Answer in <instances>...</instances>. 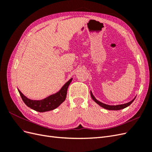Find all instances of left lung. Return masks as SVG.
Instances as JSON below:
<instances>
[{"mask_svg":"<svg viewBox=\"0 0 152 152\" xmlns=\"http://www.w3.org/2000/svg\"><path fill=\"white\" fill-rule=\"evenodd\" d=\"M91 98H93V99L94 101V102L97 104H98L100 106V107H102L103 108H105L107 110H122V109L125 108L129 107V106L133 102H134V100L135 99V98L136 97H136L134 99H133L132 101H131V102H128L127 103H124V104H118V105H108V104H104V103L100 102L99 101L96 99L94 96V95L93 94V93H92L91 91Z\"/></svg>","mask_w":152,"mask_h":152,"instance_id":"8db88e82","label":"left lung"}]
</instances>
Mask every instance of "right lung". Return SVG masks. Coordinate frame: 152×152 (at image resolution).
<instances>
[{
	"label": "right lung",
	"instance_id": "right-lung-1",
	"mask_svg": "<svg viewBox=\"0 0 152 152\" xmlns=\"http://www.w3.org/2000/svg\"><path fill=\"white\" fill-rule=\"evenodd\" d=\"M72 78L65 84L61 89L56 93L50 95L41 100H32L26 98L21 92L18 89V92L23 102L27 107L39 112H45L54 110L58 108L65 100L67 94L68 87L71 83Z\"/></svg>",
	"mask_w": 152,
	"mask_h": 152
}]
</instances>
